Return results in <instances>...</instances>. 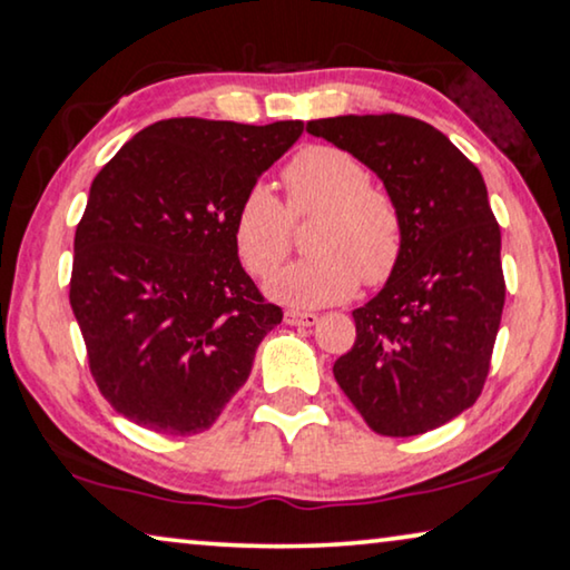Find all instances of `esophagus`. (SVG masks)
Instances as JSON below:
<instances>
[{
    "mask_svg": "<svg viewBox=\"0 0 570 570\" xmlns=\"http://www.w3.org/2000/svg\"><path fill=\"white\" fill-rule=\"evenodd\" d=\"M318 322V314H308V311H285V324L291 326H314Z\"/></svg>",
    "mask_w": 570,
    "mask_h": 570,
    "instance_id": "obj_1",
    "label": "esophagus"
}]
</instances>
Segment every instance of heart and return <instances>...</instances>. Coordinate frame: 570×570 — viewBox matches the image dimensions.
Here are the masks:
<instances>
[{
  "label": "heart",
  "instance_id": "b5f03b06",
  "mask_svg": "<svg viewBox=\"0 0 570 570\" xmlns=\"http://www.w3.org/2000/svg\"><path fill=\"white\" fill-rule=\"evenodd\" d=\"M287 202L254 184L233 215V240L254 277H269L293 248L291 217L316 215L306 233V259L269 279L279 303L316 308L347 301L357 285L379 287L394 275L404 252V220L394 197L371 184L355 155L311 145L283 170Z\"/></svg>",
  "mask_w": 570,
  "mask_h": 570
}]
</instances>
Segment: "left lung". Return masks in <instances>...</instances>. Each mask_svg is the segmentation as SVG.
<instances>
[{
    "label": "left lung",
    "instance_id": "8db88e82",
    "mask_svg": "<svg viewBox=\"0 0 570 570\" xmlns=\"http://www.w3.org/2000/svg\"><path fill=\"white\" fill-rule=\"evenodd\" d=\"M306 131L365 163L402 209V262L353 311L355 345L334 379L371 431L407 439L478 402L501 326V228L482 174L431 124L334 116Z\"/></svg>",
    "mask_w": 570,
    "mask_h": 570
}]
</instances>
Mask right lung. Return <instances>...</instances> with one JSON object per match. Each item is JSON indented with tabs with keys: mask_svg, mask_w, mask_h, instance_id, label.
Instances as JSON below:
<instances>
[{
	"mask_svg": "<svg viewBox=\"0 0 570 570\" xmlns=\"http://www.w3.org/2000/svg\"><path fill=\"white\" fill-rule=\"evenodd\" d=\"M301 131L303 121H155L92 178L69 303L100 394L131 423L207 431L283 322L240 267L233 215Z\"/></svg>",
	"mask_w": 570,
	"mask_h": 570,
	"instance_id": "obj_1",
	"label": "right lung"
}]
</instances>
